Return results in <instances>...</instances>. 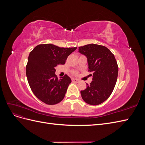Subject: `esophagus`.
Returning a JSON list of instances; mask_svg holds the SVG:
<instances>
[{
  "instance_id": "1",
  "label": "esophagus",
  "mask_w": 145,
  "mask_h": 145,
  "mask_svg": "<svg viewBox=\"0 0 145 145\" xmlns=\"http://www.w3.org/2000/svg\"><path fill=\"white\" fill-rule=\"evenodd\" d=\"M72 81L73 82H74V83H78V82H79V80L77 79V78H72Z\"/></svg>"
}]
</instances>
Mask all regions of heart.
I'll list each match as a JSON object with an SVG mask.
<instances>
[{"label": "heart", "instance_id": "1", "mask_svg": "<svg viewBox=\"0 0 145 145\" xmlns=\"http://www.w3.org/2000/svg\"><path fill=\"white\" fill-rule=\"evenodd\" d=\"M74 74H76L77 72H74Z\"/></svg>", "mask_w": 145, "mask_h": 145}]
</instances>
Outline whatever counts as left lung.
Here are the masks:
<instances>
[{
  "label": "left lung",
  "mask_w": 145,
  "mask_h": 145,
  "mask_svg": "<svg viewBox=\"0 0 145 145\" xmlns=\"http://www.w3.org/2000/svg\"><path fill=\"white\" fill-rule=\"evenodd\" d=\"M78 52L87 57L88 71L92 72L93 81L86 83V88L81 91L83 100L88 104L98 105L107 100L114 88L118 76L117 61L106 47L94 43L78 47Z\"/></svg>",
  "instance_id": "left-lung-1"
}]
</instances>
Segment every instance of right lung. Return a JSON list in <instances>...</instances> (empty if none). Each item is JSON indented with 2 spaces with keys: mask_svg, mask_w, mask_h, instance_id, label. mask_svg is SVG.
Segmentation results:
<instances>
[{
  "mask_svg": "<svg viewBox=\"0 0 145 145\" xmlns=\"http://www.w3.org/2000/svg\"><path fill=\"white\" fill-rule=\"evenodd\" d=\"M76 49L41 44L30 52L26 74L33 93L43 103L56 105L63 99L71 80L67 74L59 79L55 68L65 64L69 55Z\"/></svg>",
  "mask_w": 145,
  "mask_h": 145,
  "instance_id": "obj_1",
  "label": "right lung"
}]
</instances>
